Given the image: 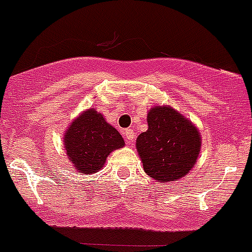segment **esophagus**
I'll list each match as a JSON object with an SVG mask.
<instances>
[{"instance_id":"obj_1","label":"esophagus","mask_w":252,"mask_h":252,"mask_svg":"<svg viewBox=\"0 0 252 252\" xmlns=\"http://www.w3.org/2000/svg\"><path fill=\"white\" fill-rule=\"evenodd\" d=\"M124 136H125L127 143L131 144L132 142H133V138H134V132L132 131L131 128H127V129H125V131H124Z\"/></svg>"}]
</instances>
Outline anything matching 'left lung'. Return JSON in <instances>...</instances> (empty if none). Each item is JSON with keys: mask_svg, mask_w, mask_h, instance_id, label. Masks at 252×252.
<instances>
[{"mask_svg": "<svg viewBox=\"0 0 252 252\" xmlns=\"http://www.w3.org/2000/svg\"><path fill=\"white\" fill-rule=\"evenodd\" d=\"M147 123L148 129L136 141L147 175L158 183H170L185 176L200 154L197 127L171 106L152 108Z\"/></svg>", "mask_w": 252, "mask_h": 252, "instance_id": "8db88e82", "label": "left lung"}]
</instances>
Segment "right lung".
<instances>
[{
	"mask_svg": "<svg viewBox=\"0 0 252 252\" xmlns=\"http://www.w3.org/2000/svg\"><path fill=\"white\" fill-rule=\"evenodd\" d=\"M63 139L67 157L82 174L100 170L109 154L125 146L118 129L109 125L93 108L81 114L69 125Z\"/></svg>",
	"mask_w": 252,
	"mask_h": 252,
	"instance_id": "1",
	"label": "right lung"
}]
</instances>
